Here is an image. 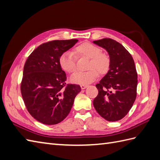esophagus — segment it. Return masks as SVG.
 <instances>
[{"instance_id":"obj_1","label":"esophagus","mask_w":160,"mask_h":160,"mask_svg":"<svg viewBox=\"0 0 160 160\" xmlns=\"http://www.w3.org/2000/svg\"><path fill=\"white\" fill-rule=\"evenodd\" d=\"M87 87H88V85H86V84H82V85H80V87H81L82 89H85Z\"/></svg>"}]
</instances>
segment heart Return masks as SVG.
I'll use <instances>...</instances> for the list:
<instances>
[{"mask_svg": "<svg viewBox=\"0 0 160 160\" xmlns=\"http://www.w3.org/2000/svg\"><path fill=\"white\" fill-rule=\"evenodd\" d=\"M73 53L78 57L90 58L86 72H77L70 78L73 84H87L93 82L98 77V72L103 75L109 71L110 59L109 56L102 52L98 46L90 43H83L78 46ZM59 64L65 72L72 73L76 71V57L72 52H65L59 58Z\"/></svg>", "mask_w": 160, "mask_h": 160, "instance_id": "b5f03b06", "label": "heart"}]
</instances>
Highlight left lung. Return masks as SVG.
<instances>
[{
	"mask_svg": "<svg viewBox=\"0 0 160 160\" xmlns=\"http://www.w3.org/2000/svg\"><path fill=\"white\" fill-rule=\"evenodd\" d=\"M108 52L110 67L106 75L96 84L98 95L93 106L98 114L108 121L125 117L136 98L138 75L130 53L117 41L103 38L94 41Z\"/></svg>",
	"mask_w": 160,
	"mask_h": 160,
	"instance_id": "8db88e82",
	"label": "left lung"
}]
</instances>
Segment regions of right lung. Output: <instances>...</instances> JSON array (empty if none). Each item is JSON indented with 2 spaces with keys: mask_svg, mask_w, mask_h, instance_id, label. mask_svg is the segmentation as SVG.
I'll return each instance as SVG.
<instances>
[{
  "mask_svg": "<svg viewBox=\"0 0 160 160\" xmlns=\"http://www.w3.org/2000/svg\"><path fill=\"white\" fill-rule=\"evenodd\" d=\"M78 39L54 40L42 43L29 55L24 66L21 93L31 116L46 125H55L69 114L78 84H66V74L59 58Z\"/></svg>",
  "mask_w": 160,
  "mask_h": 160,
  "instance_id": "1",
  "label": "right lung"
}]
</instances>
